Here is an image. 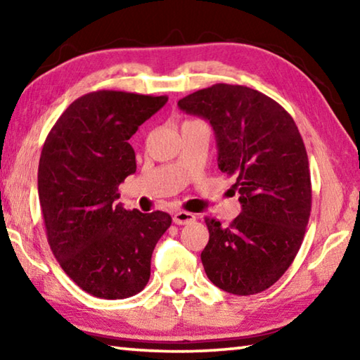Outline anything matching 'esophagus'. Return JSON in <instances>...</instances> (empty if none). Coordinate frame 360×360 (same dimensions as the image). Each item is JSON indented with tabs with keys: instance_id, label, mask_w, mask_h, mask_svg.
<instances>
[{
	"instance_id": "1",
	"label": "esophagus",
	"mask_w": 360,
	"mask_h": 360,
	"mask_svg": "<svg viewBox=\"0 0 360 360\" xmlns=\"http://www.w3.org/2000/svg\"><path fill=\"white\" fill-rule=\"evenodd\" d=\"M195 221V216L192 212H187V211H176L173 214V222L176 225H186V224H191Z\"/></svg>"
}]
</instances>
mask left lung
I'll return each instance as SVG.
<instances>
[{
  "label": "left lung",
  "mask_w": 360,
  "mask_h": 360,
  "mask_svg": "<svg viewBox=\"0 0 360 360\" xmlns=\"http://www.w3.org/2000/svg\"><path fill=\"white\" fill-rule=\"evenodd\" d=\"M178 106L210 122L217 167L235 178L240 193L241 212L227 227L205 219L206 276L229 294H259L290 266L308 225L311 178L303 139L281 105L245 85L216 84Z\"/></svg>",
  "instance_id": "8db88e82"
}]
</instances>
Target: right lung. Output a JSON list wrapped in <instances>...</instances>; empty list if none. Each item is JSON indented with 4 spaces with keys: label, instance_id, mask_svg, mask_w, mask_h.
Masks as SVG:
<instances>
[{
    "label": "right lung",
    "instance_id": "add662e5",
    "mask_svg": "<svg viewBox=\"0 0 360 360\" xmlns=\"http://www.w3.org/2000/svg\"><path fill=\"white\" fill-rule=\"evenodd\" d=\"M168 96L98 90L66 108L49 131L38 168L47 241L60 266L87 294L120 300L141 292L157 241L172 225L163 211H127L119 184L136 172L129 139Z\"/></svg>",
    "mask_w": 360,
    "mask_h": 360
}]
</instances>
